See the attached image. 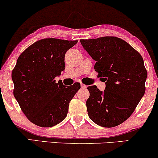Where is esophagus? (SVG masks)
Listing matches in <instances>:
<instances>
[{
  "label": "esophagus",
  "instance_id": "34e87169",
  "mask_svg": "<svg viewBox=\"0 0 158 158\" xmlns=\"http://www.w3.org/2000/svg\"><path fill=\"white\" fill-rule=\"evenodd\" d=\"M81 88H82V89H85V88H86V85H85L84 84H81Z\"/></svg>",
  "mask_w": 158,
  "mask_h": 158
}]
</instances>
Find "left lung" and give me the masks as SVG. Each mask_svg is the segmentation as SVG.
<instances>
[{"mask_svg": "<svg viewBox=\"0 0 158 158\" xmlns=\"http://www.w3.org/2000/svg\"><path fill=\"white\" fill-rule=\"evenodd\" d=\"M85 50L96 61L94 69L105 90L87 87L86 105L89 118L103 127L122 123L134 112L145 94L147 71L141 55L123 40L115 37L80 40Z\"/></svg>", "mask_w": 158, "mask_h": 158, "instance_id": "8db88e82", "label": "left lung"}]
</instances>
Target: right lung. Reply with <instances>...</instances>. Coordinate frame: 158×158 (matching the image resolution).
<instances>
[{
	"label": "right lung",
	"instance_id": "1",
	"mask_svg": "<svg viewBox=\"0 0 158 158\" xmlns=\"http://www.w3.org/2000/svg\"><path fill=\"white\" fill-rule=\"evenodd\" d=\"M77 40L46 38L30 45L20 55L12 73L14 96L26 117L41 127L58 124L67 116L71 100L80 83L65 87L56 82L64 70L66 51Z\"/></svg>",
	"mask_w": 158,
	"mask_h": 158
}]
</instances>
